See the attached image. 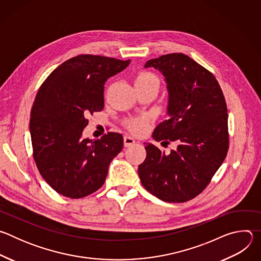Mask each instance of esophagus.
<instances>
[{
  "label": "esophagus",
  "mask_w": 261,
  "mask_h": 261,
  "mask_svg": "<svg viewBox=\"0 0 261 261\" xmlns=\"http://www.w3.org/2000/svg\"><path fill=\"white\" fill-rule=\"evenodd\" d=\"M134 143H135V139L132 136H130V135H125L124 136V144H125V146H131Z\"/></svg>",
  "instance_id": "34e87169"
}]
</instances>
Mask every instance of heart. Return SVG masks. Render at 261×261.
I'll return each mask as SVG.
<instances>
[{
	"label": "heart",
	"mask_w": 261,
	"mask_h": 261,
	"mask_svg": "<svg viewBox=\"0 0 261 261\" xmlns=\"http://www.w3.org/2000/svg\"><path fill=\"white\" fill-rule=\"evenodd\" d=\"M154 86L159 87V79L156 74L150 71H140L135 77V87L137 90H143L146 88H151ZM150 122V117L141 116V117H133L126 120L125 125L128 129L136 134L142 133L145 131L147 123Z\"/></svg>",
	"instance_id": "b5f03b06"
}]
</instances>
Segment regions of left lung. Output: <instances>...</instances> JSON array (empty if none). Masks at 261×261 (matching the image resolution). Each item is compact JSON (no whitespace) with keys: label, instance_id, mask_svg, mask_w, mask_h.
I'll return each mask as SVG.
<instances>
[{"label":"left lung","instance_id":"1","mask_svg":"<svg viewBox=\"0 0 261 261\" xmlns=\"http://www.w3.org/2000/svg\"><path fill=\"white\" fill-rule=\"evenodd\" d=\"M160 70L169 92V118L153 137L175 141L166 155L152 143L138 166L143 187L167 202H186L199 195L226 158L229 148L225 97L215 75L184 54H168L145 63Z\"/></svg>","mask_w":261,"mask_h":261}]
</instances>
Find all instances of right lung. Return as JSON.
I'll use <instances>...</instances> for the list:
<instances>
[{
    "instance_id": "add662e5",
    "label": "right lung",
    "mask_w": 261,
    "mask_h": 261,
    "mask_svg": "<svg viewBox=\"0 0 261 261\" xmlns=\"http://www.w3.org/2000/svg\"><path fill=\"white\" fill-rule=\"evenodd\" d=\"M130 60L80 55L56 68L36 95L30 119L33 158L59 194L77 199L102 187L108 165L123 148L122 134L83 139L90 115L104 108V84Z\"/></svg>"
}]
</instances>
